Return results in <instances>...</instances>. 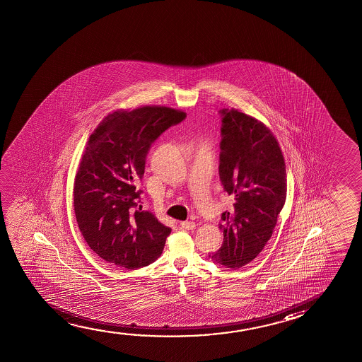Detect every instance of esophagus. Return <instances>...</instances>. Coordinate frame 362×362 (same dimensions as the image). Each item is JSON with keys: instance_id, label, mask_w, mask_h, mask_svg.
<instances>
[{"instance_id": "34e87169", "label": "esophagus", "mask_w": 362, "mask_h": 362, "mask_svg": "<svg viewBox=\"0 0 362 362\" xmlns=\"http://www.w3.org/2000/svg\"><path fill=\"white\" fill-rule=\"evenodd\" d=\"M180 226L185 229V230H194L197 226H195V223H193V221H182Z\"/></svg>"}]
</instances>
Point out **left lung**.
<instances>
[{
	"instance_id": "8db88e82",
	"label": "left lung",
	"mask_w": 362,
	"mask_h": 362,
	"mask_svg": "<svg viewBox=\"0 0 362 362\" xmlns=\"http://www.w3.org/2000/svg\"><path fill=\"white\" fill-rule=\"evenodd\" d=\"M221 115L219 175L234 208L221 214L224 240L211 259L238 269L273 235L286 199V169L276 138L262 122L234 108Z\"/></svg>"
}]
</instances>
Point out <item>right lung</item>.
I'll return each mask as SVG.
<instances>
[{
	"label": "right lung",
	"instance_id": "1",
	"mask_svg": "<svg viewBox=\"0 0 362 362\" xmlns=\"http://www.w3.org/2000/svg\"><path fill=\"white\" fill-rule=\"evenodd\" d=\"M185 117L163 105L118 110L89 136L74 178V214L88 247L112 265L147 267L163 252L172 229L141 209L136 187L153 141Z\"/></svg>",
	"mask_w": 362,
	"mask_h": 362
}]
</instances>
